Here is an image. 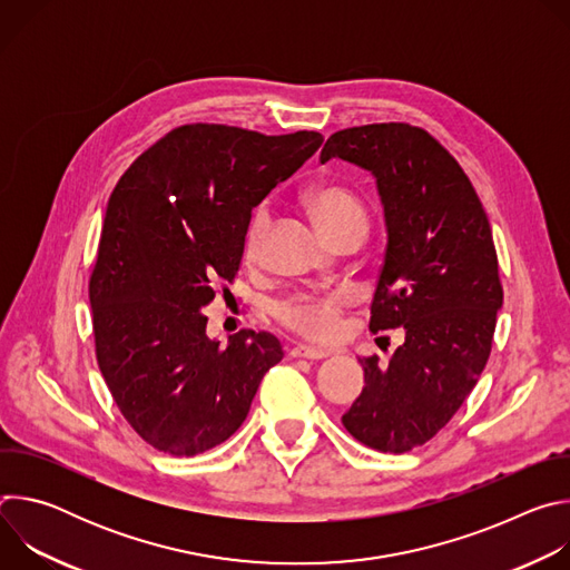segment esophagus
I'll use <instances>...</instances> for the list:
<instances>
[{"mask_svg": "<svg viewBox=\"0 0 570 570\" xmlns=\"http://www.w3.org/2000/svg\"><path fill=\"white\" fill-rule=\"evenodd\" d=\"M293 358H308V361H320V358H327L330 352L317 350V347H308V345H295L288 352Z\"/></svg>", "mask_w": 570, "mask_h": 570, "instance_id": "34e87169", "label": "esophagus"}]
</instances>
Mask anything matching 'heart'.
I'll return each mask as SVG.
<instances>
[{"instance_id":"obj_1","label":"heart","mask_w":570,"mask_h":570,"mask_svg":"<svg viewBox=\"0 0 570 570\" xmlns=\"http://www.w3.org/2000/svg\"><path fill=\"white\" fill-rule=\"evenodd\" d=\"M304 200L320 227L330 234L332 240L350 229H358L365 234L367 207L352 187L341 183H320L306 189ZM271 220V205L259 203L250 214L246 234H243V253H246L250 262H257L262 257ZM347 304L350 297L345 293H297L279 299L275 304V315L284 327L311 341L327 343L338 336Z\"/></svg>"}]
</instances>
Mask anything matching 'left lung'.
Masks as SVG:
<instances>
[{
	"label": "left lung",
	"mask_w": 570,
	"mask_h": 570,
	"mask_svg": "<svg viewBox=\"0 0 570 570\" xmlns=\"http://www.w3.org/2000/svg\"><path fill=\"white\" fill-rule=\"evenodd\" d=\"M332 157L376 178L387 246L370 332L405 334L385 367L358 358L365 387L343 424L370 449L405 453L451 422L490 358L503 304L492 227L458 159L420 126L338 130L320 161Z\"/></svg>",
	"instance_id": "8db88e82"
}]
</instances>
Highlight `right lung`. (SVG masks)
<instances>
[{
	"mask_svg": "<svg viewBox=\"0 0 570 570\" xmlns=\"http://www.w3.org/2000/svg\"><path fill=\"white\" fill-rule=\"evenodd\" d=\"M322 135L185 124L146 148L110 194L90 275L95 352L132 431L169 455H198L248 417L277 336L205 334L216 284H232L253 207L320 148Z\"/></svg>",
	"mask_w": 570,
	"mask_h": 570,
	"instance_id": "right-lung-1",
	"label": "right lung"
}]
</instances>
